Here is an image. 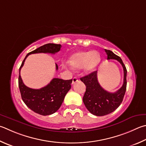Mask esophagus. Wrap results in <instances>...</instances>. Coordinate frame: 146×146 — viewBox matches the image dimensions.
I'll use <instances>...</instances> for the list:
<instances>
[{"label": "esophagus", "mask_w": 146, "mask_h": 146, "mask_svg": "<svg viewBox=\"0 0 146 146\" xmlns=\"http://www.w3.org/2000/svg\"><path fill=\"white\" fill-rule=\"evenodd\" d=\"M78 81V78L77 77H74L73 78V81H72V84H75L76 82H77Z\"/></svg>", "instance_id": "1"}]
</instances>
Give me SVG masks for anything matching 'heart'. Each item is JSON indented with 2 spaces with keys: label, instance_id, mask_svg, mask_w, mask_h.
<instances>
[{
  "label": "heart",
  "instance_id": "1",
  "mask_svg": "<svg viewBox=\"0 0 146 146\" xmlns=\"http://www.w3.org/2000/svg\"><path fill=\"white\" fill-rule=\"evenodd\" d=\"M100 61V56L96 51L79 52L69 58L68 64L73 69L82 68L85 73L93 71Z\"/></svg>",
  "mask_w": 146,
  "mask_h": 146
}]
</instances>
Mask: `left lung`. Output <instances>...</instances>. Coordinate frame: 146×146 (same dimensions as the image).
I'll return each mask as SVG.
<instances>
[{"label":"left lung","instance_id":"1","mask_svg":"<svg viewBox=\"0 0 146 146\" xmlns=\"http://www.w3.org/2000/svg\"><path fill=\"white\" fill-rule=\"evenodd\" d=\"M107 59H115L121 63L124 71V82L122 87L115 92H109L100 86L97 78V71L80 78L86 85V90L83 97L85 106L92 114L103 116L117 109L123 102L126 90L127 70L123 60L109 50L105 49Z\"/></svg>","mask_w":146,"mask_h":146}]
</instances>
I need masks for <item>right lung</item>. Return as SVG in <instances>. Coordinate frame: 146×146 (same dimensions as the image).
<instances>
[{"mask_svg":"<svg viewBox=\"0 0 146 146\" xmlns=\"http://www.w3.org/2000/svg\"><path fill=\"white\" fill-rule=\"evenodd\" d=\"M60 44L48 43L33 50L26 55L19 70L18 86L21 96L25 105L34 112L42 115H48L59 110L64 101L67 92L71 89V80H62L60 78H53L52 81L44 87L39 89L29 88L23 84L20 76V70L25 60L29 55L39 53H48L54 54L60 51ZM56 70L58 66L55 64Z\"/></svg>","mask_w":146,"mask_h":146,"instance_id":"right-lung-1","label":"right lung"}]
</instances>
